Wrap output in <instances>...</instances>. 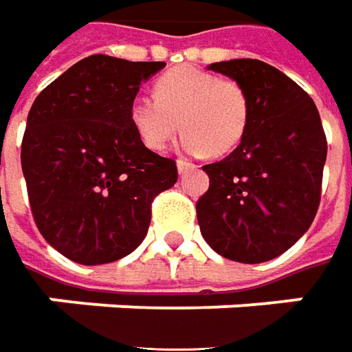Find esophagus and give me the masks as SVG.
Instances as JSON below:
<instances>
[{
    "label": "esophagus",
    "mask_w": 352,
    "mask_h": 352,
    "mask_svg": "<svg viewBox=\"0 0 352 352\" xmlns=\"http://www.w3.org/2000/svg\"><path fill=\"white\" fill-rule=\"evenodd\" d=\"M176 166H178V172H180V174H186V172H190V170H193V168H197V166H195L193 162H190V160H186V159H178Z\"/></svg>",
    "instance_id": "esophagus-1"
}]
</instances>
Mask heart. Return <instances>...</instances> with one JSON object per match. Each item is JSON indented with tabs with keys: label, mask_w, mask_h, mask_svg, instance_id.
<instances>
[{
	"label": "heart",
	"mask_w": 352,
	"mask_h": 352,
	"mask_svg": "<svg viewBox=\"0 0 352 352\" xmlns=\"http://www.w3.org/2000/svg\"><path fill=\"white\" fill-rule=\"evenodd\" d=\"M155 98L139 94L127 110L139 141L164 151L182 129L188 153L223 157L240 145L250 124V96L238 81L182 65L155 81Z\"/></svg>",
	"instance_id": "heart-1"
}]
</instances>
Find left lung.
Here are the masks:
<instances>
[{"instance_id":"8db88e82","label":"left lung","mask_w":352,"mask_h":352,"mask_svg":"<svg viewBox=\"0 0 352 352\" xmlns=\"http://www.w3.org/2000/svg\"><path fill=\"white\" fill-rule=\"evenodd\" d=\"M209 69L246 89L250 124L228 157L204 166L209 190L195 205L197 223L223 258L270 261L318 213L327 157L322 120L302 87L265 61H219Z\"/></svg>"}]
</instances>
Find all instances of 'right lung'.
I'll use <instances>...</instances> for the list:
<instances>
[{
    "label": "right lung",
    "instance_id": "1",
    "mask_svg": "<svg viewBox=\"0 0 352 352\" xmlns=\"http://www.w3.org/2000/svg\"><path fill=\"white\" fill-rule=\"evenodd\" d=\"M164 61L104 54L77 61L36 96L21 164L40 234L82 265L112 263L147 236L151 204L178 180L176 160L147 148L129 102Z\"/></svg>",
    "mask_w": 352,
    "mask_h": 352
}]
</instances>
